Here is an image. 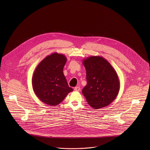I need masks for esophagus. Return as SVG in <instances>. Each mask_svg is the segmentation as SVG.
Returning <instances> with one entry per match:
<instances>
[{"label": "esophagus", "mask_w": 150, "mask_h": 150, "mask_svg": "<svg viewBox=\"0 0 150 150\" xmlns=\"http://www.w3.org/2000/svg\"><path fill=\"white\" fill-rule=\"evenodd\" d=\"M74 91H80V88L79 86H76L74 88Z\"/></svg>", "instance_id": "obj_1"}]
</instances>
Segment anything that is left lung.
<instances>
[{"label":"left lung","mask_w":150,"mask_h":150,"mask_svg":"<svg viewBox=\"0 0 150 150\" xmlns=\"http://www.w3.org/2000/svg\"><path fill=\"white\" fill-rule=\"evenodd\" d=\"M87 84L82 92L91 107L98 109L109 105L117 98L120 88L118 74L106 59L91 56L83 59Z\"/></svg>","instance_id":"1"}]
</instances>
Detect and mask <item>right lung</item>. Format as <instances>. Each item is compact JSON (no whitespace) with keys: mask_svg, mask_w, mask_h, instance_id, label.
I'll use <instances>...</instances> for the list:
<instances>
[{"mask_svg":"<svg viewBox=\"0 0 150 150\" xmlns=\"http://www.w3.org/2000/svg\"><path fill=\"white\" fill-rule=\"evenodd\" d=\"M67 59L64 54L54 52L47 55L37 66L32 83L35 93L43 103L51 106L61 103L73 91L63 73Z\"/></svg>","mask_w":150,"mask_h":150,"instance_id":"right-lung-1","label":"right lung"}]
</instances>
